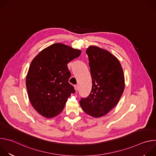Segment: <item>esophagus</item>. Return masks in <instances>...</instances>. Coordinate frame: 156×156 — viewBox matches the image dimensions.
I'll return each instance as SVG.
<instances>
[{"instance_id": "34e87169", "label": "esophagus", "mask_w": 156, "mask_h": 156, "mask_svg": "<svg viewBox=\"0 0 156 156\" xmlns=\"http://www.w3.org/2000/svg\"><path fill=\"white\" fill-rule=\"evenodd\" d=\"M74 88H75V91H77L78 90V85H75V86H74Z\"/></svg>"}]
</instances>
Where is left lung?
I'll return each mask as SVG.
<instances>
[{"instance_id":"obj_1","label":"left lung","mask_w":156,"mask_h":156,"mask_svg":"<svg viewBox=\"0 0 156 156\" xmlns=\"http://www.w3.org/2000/svg\"><path fill=\"white\" fill-rule=\"evenodd\" d=\"M92 78L91 91L80 104L84 112L95 118L105 115L119 102L125 88L123 71L118 58L96 46L86 51Z\"/></svg>"}]
</instances>
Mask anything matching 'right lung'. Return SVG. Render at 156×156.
<instances>
[{
	"label": "right lung",
	"instance_id": "right-lung-1",
	"mask_svg": "<svg viewBox=\"0 0 156 156\" xmlns=\"http://www.w3.org/2000/svg\"><path fill=\"white\" fill-rule=\"evenodd\" d=\"M81 53L62 43H55L41 51L32 60L26 78L31 105L46 118L58 115L75 90L69 83L71 73L67 64Z\"/></svg>",
	"mask_w": 156,
	"mask_h": 156
}]
</instances>
